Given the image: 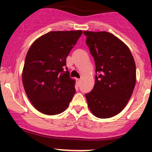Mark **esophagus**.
<instances>
[{
	"mask_svg": "<svg viewBox=\"0 0 152 152\" xmlns=\"http://www.w3.org/2000/svg\"><path fill=\"white\" fill-rule=\"evenodd\" d=\"M80 81H81V80H80V79H77V85H80Z\"/></svg>",
	"mask_w": 152,
	"mask_h": 152,
	"instance_id": "1",
	"label": "esophagus"
}]
</instances>
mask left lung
Instances as JSON below:
<instances>
[{"instance_id": "1", "label": "left lung", "mask_w": 152, "mask_h": 152, "mask_svg": "<svg viewBox=\"0 0 152 152\" xmlns=\"http://www.w3.org/2000/svg\"><path fill=\"white\" fill-rule=\"evenodd\" d=\"M86 44L96 65L95 84L86 94L89 109L95 116L106 119L123 110L136 81L133 56L126 44L107 32L84 31Z\"/></svg>"}]
</instances>
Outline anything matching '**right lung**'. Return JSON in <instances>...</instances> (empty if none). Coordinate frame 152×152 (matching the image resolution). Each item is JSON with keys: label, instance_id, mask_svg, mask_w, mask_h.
I'll return each instance as SVG.
<instances>
[{"label": "right lung", "instance_id": "1", "mask_svg": "<svg viewBox=\"0 0 152 152\" xmlns=\"http://www.w3.org/2000/svg\"><path fill=\"white\" fill-rule=\"evenodd\" d=\"M82 34L81 30L52 31L32 44L23 70L24 89L33 107L46 115L65 110L75 94L66 58Z\"/></svg>", "mask_w": 152, "mask_h": 152}]
</instances>
